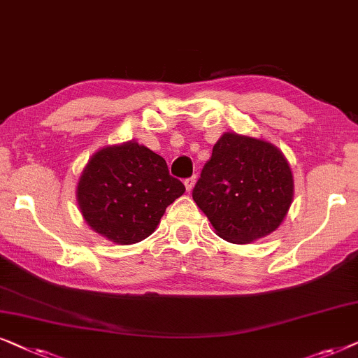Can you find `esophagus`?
Instances as JSON below:
<instances>
[{
  "label": "esophagus",
  "mask_w": 358,
  "mask_h": 358,
  "mask_svg": "<svg viewBox=\"0 0 358 358\" xmlns=\"http://www.w3.org/2000/svg\"><path fill=\"white\" fill-rule=\"evenodd\" d=\"M194 183H196V178L194 176H192V178L185 180V187H187V192H192V189L194 188Z\"/></svg>",
  "instance_id": "esophagus-1"
}]
</instances>
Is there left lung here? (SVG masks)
Segmentation results:
<instances>
[{
  "label": "left lung",
  "instance_id": "8db88e82",
  "mask_svg": "<svg viewBox=\"0 0 358 358\" xmlns=\"http://www.w3.org/2000/svg\"><path fill=\"white\" fill-rule=\"evenodd\" d=\"M294 196L287 157L265 139L224 132L193 199L221 239L250 244L282 226Z\"/></svg>",
  "mask_w": 358,
  "mask_h": 358
}]
</instances>
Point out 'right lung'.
Segmentation results:
<instances>
[{
  "instance_id": "obj_1",
  "label": "right lung",
  "mask_w": 358,
  "mask_h": 358,
  "mask_svg": "<svg viewBox=\"0 0 358 358\" xmlns=\"http://www.w3.org/2000/svg\"><path fill=\"white\" fill-rule=\"evenodd\" d=\"M183 193L185 185L169 173L164 157L136 141L94 152L76 183L85 222L117 245L149 237Z\"/></svg>"
}]
</instances>
